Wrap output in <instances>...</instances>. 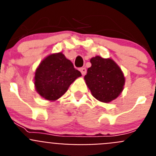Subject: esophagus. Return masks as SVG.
Instances as JSON below:
<instances>
[{
	"label": "esophagus",
	"mask_w": 156,
	"mask_h": 156,
	"mask_svg": "<svg viewBox=\"0 0 156 156\" xmlns=\"http://www.w3.org/2000/svg\"><path fill=\"white\" fill-rule=\"evenodd\" d=\"M80 71L81 72V73H82L83 76H84L87 73V69L86 68H84V67H83V68H81L80 69Z\"/></svg>",
	"instance_id": "obj_1"
}]
</instances>
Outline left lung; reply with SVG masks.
Here are the masks:
<instances>
[{
    "label": "left lung",
    "instance_id": "left-lung-1",
    "mask_svg": "<svg viewBox=\"0 0 156 156\" xmlns=\"http://www.w3.org/2000/svg\"><path fill=\"white\" fill-rule=\"evenodd\" d=\"M84 80L91 94L101 102L115 100L122 93L125 77L119 66L112 58L95 56L90 58Z\"/></svg>",
    "mask_w": 156,
    "mask_h": 156
}]
</instances>
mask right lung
I'll list each match as a JSON object with an SVG mask.
<instances>
[{
    "label": "right lung",
    "instance_id": "right-lung-1",
    "mask_svg": "<svg viewBox=\"0 0 156 156\" xmlns=\"http://www.w3.org/2000/svg\"><path fill=\"white\" fill-rule=\"evenodd\" d=\"M81 73L62 52L51 54L42 60L34 76L37 92L51 101L58 100L69 89Z\"/></svg>",
    "mask_w": 156,
    "mask_h": 156
}]
</instances>
